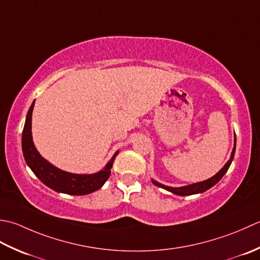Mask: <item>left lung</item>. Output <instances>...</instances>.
<instances>
[{
    "mask_svg": "<svg viewBox=\"0 0 260 260\" xmlns=\"http://www.w3.org/2000/svg\"><path fill=\"white\" fill-rule=\"evenodd\" d=\"M235 151H236V136H235V147H234V150L231 152V157L230 159L226 161L225 165L223 166V168L221 169L219 173H216L213 177H211L209 179H206V181L203 182H200V183H195L192 185H187V186H183V187H171V186H166V185H162L160 183H158L156 181H152V183L156 185L158 187H161L164 189H167L169 192H172L174 194H177V195H192V194H198V193H203L205 192L206 189L211 188L213 185H215L218 183L220 179L223 177V175L226 173L228 169H229L232 159H234V156H235Z\"/></svg>",
    "mask_w": 260,
    "mask_h": 260,
    "instance_id": "8db88e82",
    "label": "left lung"
}]
</instances>
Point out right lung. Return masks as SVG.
Returning a JSON list of instances; mask_svg holds the SVG:
<instances>
[{"instance_id": "add662e5", "label": "right lung", "mask_w": 260, "mask_h": 260, "mask_svg": "<svg viewBox=\"0 0 260 260\" xmlns=\"http://www.w3.org/2000/svg\"><path fill=\"white\" fill-rule=\"evenodd\" d=\"M34 107L35 102L31 104L28 114H26L22 132V151L26 164L31 168V171L35 173L36 176L45 185L56 190V192L70 195H86L102 187L110 177L111 168H112L113 161L119 151L114 153L103 171L96 174L78 175L58 169L44 159L40 156V153L37 151L34 145L32 136H31V118H32Z\"/></svg>"}]
</instances>
